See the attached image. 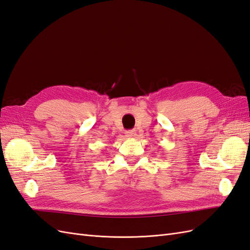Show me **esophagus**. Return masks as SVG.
Listing matches in <instances>:
<instances>
[{
    "mask_svg": "<svg viewBox=\"0 0 250 250\" xmlns=\"http://www.w3.org/2000/svg\"><path fill=\"white\" fill-rule=\"evenodd\" d=\"M125 134H126V137H127L128 139H132V138L135 137V135H137V132H135L134 130H127V131L125 132Z\"/></svg>",
    "mask_w": 250,
    "mask_h": 250,
    "instance_id": "34e87169",
    "label": "esophagus"
}]
</instances>
